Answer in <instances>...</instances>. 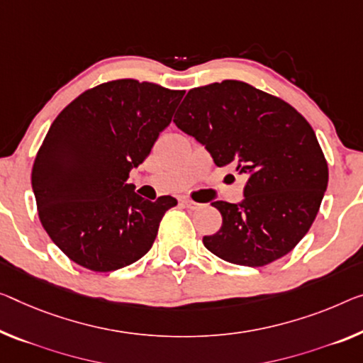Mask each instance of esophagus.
I'll use <instances>...</instances> for the list:
<instances>
[{"label": "esophagus", "instance_id": "obj_1", "mask_svg": "<svg viewBox=\"0 0 363 363\" xmlns=\"http://www.w3.org/2000/svg\"><path fill=\"white\" fill-rule=\"evenodd\" d=\"M182 203L185 204L188 209H193V211H194V209H199L201 206H203V204H199V203H194V201H191V199H183Z\"/></svg>", "mask_w": 363, "mask_h": 363}]
</instances>
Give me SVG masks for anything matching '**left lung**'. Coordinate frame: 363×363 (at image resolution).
<instances>
[{
	"mask_svg": "<svg viewBox=\"0 0 363 363\" xmlns=\"http://www.w3.org/2000/svg\"><path fill=\"white\" fill-rule=\"evenodd\" d=\"M174 123L203 144L217 167L247 175L242 203L216 201L222 227L204 247L240 266L269 264L310 230L328 186L313 128L292 105L242 81L191 89Z\"/></svg>",
	"mask_w": 363,
	"mask_h": 363,
	"instance_id": "obj_1",
	"label": "left lung"
}]
</instances>
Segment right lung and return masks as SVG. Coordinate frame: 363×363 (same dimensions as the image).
Wrapping results in <instances>:
<instances>
[{"label": "right lung", "mask_w": 363, "mask_h": 363, "mask_svg": "<svg viewBox=\"0 0 363 363\" xmlns=\"http://www.w3.org/2000/svg\"><path fill=\"white\" fill-rule=\"evenodd\" d=\"M185 91L152 82H104L72 100L50 126L32 169L38 217L71 261L108 272L135 263L177 199L149 201L126 183L147 157Z\"/></svg>", "instance_id": "right-lung-1"}]
</instances>
